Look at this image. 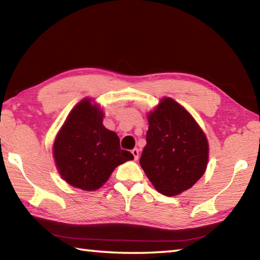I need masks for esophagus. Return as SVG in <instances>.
Instances as JSON below:
<instances>
[{
    "mask_svg": "<svg viewBox=\"0 0 260 260\" xmlns=\"http://www.w3.org/2000/svg\"><path fill=\"white\" fill-rule=\"evenodd\" d=\"M132 153H133V156H134V159H135V160H138V159H139V155H140V152H139V149H138V148L133 149V150H132Z\"/></svg>",
    "mask_w": 260,
    "mask_h": 260,
    "instance_id": "34e87169",
    "label": "esophagus"
}]
</instances>
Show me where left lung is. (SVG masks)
I'll return each mask as SVG.
<instances>
[{
    "label": "left lung",
    "instance_id": "1",
    "mask_svg": "<svg viewBox=\"0 0 260 260\" xmlns=\"http://www.w3.org/2000/svg\"><path fill=\"white\" fill-rule=\"evenodd\" d=\"M148 122L140 165L157 191L177 196L205 173L208 139L191 114L171 98L161 99L148 113Z\"/></svg>",
    "mask_w": 260,
    "mask_h": 260
}]
</instances>
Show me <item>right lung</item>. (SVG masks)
<instances>
[{"mask_svg": "<svg viewBox=\"0 0 260 260\" xmlns=\"http://www.w3.org/2000/svg\"><path fill=\"white\" fill-rule=\"evenodd\" d=\"M104 112L91 99H83L69 113L52 147L60 177L72 187L94 191L108 181L117 166L134 159L121 150L119 138L103 125Z\"/></svg>", "mask_w": 260, "mask_h": 260, "instance_id": "add662e5", "label": "right lung"}]
</instances>
